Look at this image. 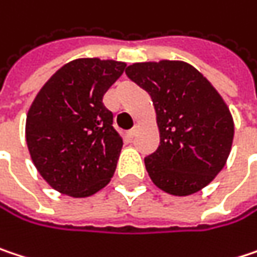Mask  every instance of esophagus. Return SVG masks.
Listing matches in <instances>:
<instances>
[{"label": "esophagus", "mask_w": 257, "mask_h": 257, "mask_svg": "<svg viewBox=\"0 0 257 257\" xmlns=\"http://www.w3.org/2000/svg\"><path fill=\"white\" fill-rule=\"evenodd\" d=\"M137 132H138V126H137V125H135V126H134V128L131 129V131H129V132H128L129 138H134V137H135V135H137Z\"/></svg>", "instance_id": "1"}]
</instances>
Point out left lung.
I'll list each match as a JSON object with an SVG mask.
<instances>
[{
	"label": "left lung",
	"instance_id": "obj_1",
	"mask_svg": "<svg viewBox=\"0 0 257 257\" xmlns=\"http://www.w3.org/2000/svg\"><path fill=\"white\" fill-rule=\"evenodd\" d=\"M125 73L149 92L156 110L160 144L144 159L152 181L172 196L200 191L221 172L231 152L229 108L188 63H134Z\"/></svg>",
	"mask_w": 257,
	"mask_h": 257
}]
</instances>
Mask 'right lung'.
Masks as SVG:
<instances>
[{
    "instance_id": "1",
    "label": "right lung",
    "mask_w": 257,
    "mask_h": 257,
    "mask_svg": "<svg viewBox=\"0 0 257 257\" xmlns=\"http://www.w3.org/2000/svg\"><path fill=\"white\" fill-rule=\"evenodd\" d=\"M126 64L78 59L41 88L26 117V143L41 176L61 194L88 197L116 171L123 141L103 104Z\"/></svg>"
}]
</instances>
